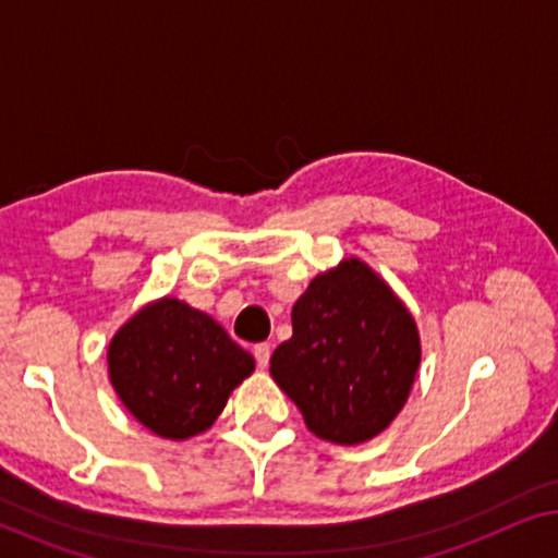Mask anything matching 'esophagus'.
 Returning <instances> with one entry per match:
<instances>
[{
    "mask_svg": "<svg viewBox=\"0 0 558 558\" xmlns=\"http://www.w3.org/2000/svg\"><path fill=\"white\" fill-rule=\"evenodd\" d=\"M254 357H256L258 368H266V365H269V357H271V345H269V342H258V345L254 348Z\"/></svg>",
    "mask_w": 558,
    "mask_h": 558,
    "instance_id": "34e87169",
    "label": "esophagus"
}]
</instances>
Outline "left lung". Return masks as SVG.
Masks as SVG:
<instances>
[{
    "instance_id": "left-lung-1",
    "label": "left lung",
    "mask_w": 558,
    "mask_h": 558,
    "mask_svg": "<svg viewBox=\"0 0 558 558\" xmlns=\"http://www.w3.org/2000/svg\"><path fill=\"white\" fill-rule=\"evenodd\" d=\"M418 357L414 317L378 274L350 258L310 281L269 371L310 432L357 445L403 409Z\"/></svg>"
}]
</instances>
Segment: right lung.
Returning a JSON list of instances; mask_svg holds the SVG:
<instances>
[{"label": "right lung", "instance_id": "add662e5", "mask_svg": "<svg viewBox=\"0 0 558 558\" xmlns=\"http://www.w3.org/2000/svg\"><path fill=\"white\" fill-rule=\"evenodd\" d=\"M254 357L216 319L159 300L113 335L109 376L119 399L159 437L187 439L216 422Z\"/></svg>", "mask_w": 558, "mask_h": 558}]
</instances>
